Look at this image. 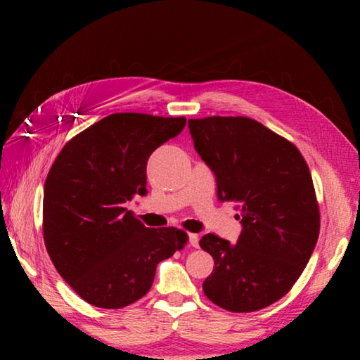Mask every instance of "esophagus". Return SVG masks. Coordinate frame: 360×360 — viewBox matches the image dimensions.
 I'll return each mask as SVG.
<instances>
[{
	"instance_id": "1",
	"label": "esophagus",
	"mask_w": 360,
	"mask_h": 360,
	"mask_svg": "<svg viewBox=\"0 0 360 360\" xmlns=\"http://www.w3.org/2000/svg\"><path fill=\"white\" fill-rule=\"evenodd\" d=\"M187 238H188V245H191L192 248H198V235L197 233H188Z\"/></svg>"
}]
</instances>
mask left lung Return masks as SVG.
Here are the masks:
<instances>
[{
	"mask_svg": "<svg viewBox=\"0 0 360 360\" xmlns=\"http://www.w3.org/2000/svg\"><path fill=\"white\" fill-rule=\"evenodd\" d=\"M193 148L216 176L219 202H233L236 243L200 240L214 268L203 292L233 313L257 311L288 294L319 236V208L304 158L288 139L249 117L191 119Z\"/></svg>",
	"mask_w": 360,
	"mask_h": 360,
	"instance_id": "8db88e82",
	"label": "left lung"
}]
</instances>
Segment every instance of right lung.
Wrapping results in <instances>:
<instances>
[{
  "label": "right lung",
  "mask_w": 360,
  "mask_h": 360,
  "mask_svg": "<svg viewBox=\"0 0 360 360\" xmlns=\"http://www.w3.org/2000/svg\"><path fill=\"white\" fill-rule=\"evenodd\" d=\"M184 117L111 114L65 144L44 184L47 252L66 283L98 308H124L148 294L162 260L187 236L148 229L127 205L144 197L152 152L184 130Z\"/></svg>",
  "instance_id": "1"
}]
</instances>
